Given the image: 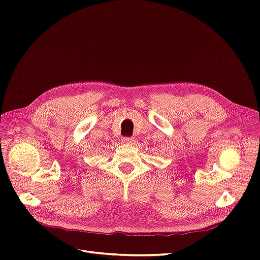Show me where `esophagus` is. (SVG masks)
I'll return each instance as SVG.
<instances>
[{
	"label": "esophagus",
	"mask_w": 260,
	"mask_h": 260,
	"mask_svg": "<svg viewBox=\"0 0 260 260\" xmlns=\"http://www.w3.org/2000/svg\"><path fill=\"white\" fill-rule=\"evenodd\" d=\"M135 141H136L135 138H123L122 139V143H124V144H133V143H135Z\"/></svg>",
	"instance_id": "obj_1"
}]
</instances>
